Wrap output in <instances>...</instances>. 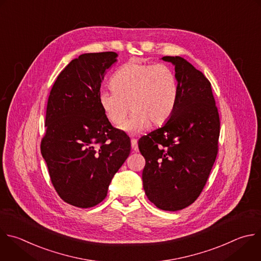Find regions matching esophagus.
<instances>
[{
  "mask_svg": "<svg viewBox=\"0 0 261 261\" xmlns=\"http://www.w3.org/2000/svg\"><path fill=\"white\" fill-rule=\"evenodd\" d=\"M131 147L134 151H138V145H137V140L135 138L131 139Z\"/></svg>",
  "mask_w": 261,
  "mask_h": 261,
  "instance_id": "esophagus-1",
  "label": "esophagus"
}]
</instances>
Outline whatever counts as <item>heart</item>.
<instances>
[{
	"mask_svg": "<svg viewBox=\"0 0 261 261\" xmlns=\"http://www.w3.org/2000/svg\"><path fill=\"white\" fill-rule=\"evenodd\" d=\"M113 91L98 94L99 106L115 126L138 133L148 127L163 125L170 118L177 98V80L165 64L130 60L122 65L111 80Z\"/></svg>",
	"mask_w": 261,
	"mask_h": 261,
	"instance_id": "b5f03b06",
	"label": "heart"
}]
</instances>
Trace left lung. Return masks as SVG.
Returning <instances> with one entry per match:
<instances>
[{"label": "left lung", "instance_id": "obj_1", "mask_svg": "<svg viewBox=\"0 0 261 261\" xmlns=\"http://www.w3.org/2000/svg\"><path fill=\"white\" fill-rule=\"evenodd\" d=\"M175 65L177 98L166 124L138 140L145 159L143 190L159 209L178 211L202 193L218 152L220 121L204 73L185 58L164 56Z\"/></svg>", "mask_w": 261, "mask_h": 261}]
</instances>
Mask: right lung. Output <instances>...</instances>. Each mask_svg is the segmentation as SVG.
<instances>
[{"mask_svg": "<svg viewBox=\"0 0 261 261\" xmlns=\"http://www.w3.org/2000/svg\"><path fill=\"white\" fill-rule=\"evenodd\" d=\"M117 57L115 52H100L72 59L48 98L41 152L58 196L79 208L106 199L131 150L129 136L112 126L98 102L105 73Z\"/></svg>", "mask_w": 261, "mask_h": 261, "instance_id": "1", "label": "right lung"}]
</instances>
